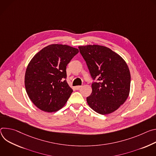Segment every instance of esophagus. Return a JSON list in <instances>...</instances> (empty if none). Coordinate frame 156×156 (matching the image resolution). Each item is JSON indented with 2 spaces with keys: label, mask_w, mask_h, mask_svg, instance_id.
<instances>
[{
  "label": "esophagus",
  "mask_w": 156,
  "mask_h": 156,
  "mask_svg": "<svg viewBox=\"0 0 156 156\" xmlns=\"http://www.w3.org/2000/svg\"><path fill=\"white\" fill-rule=\"evenodd\" d=\"M82 87V86H80V85H79V86H76V87H75V89H76V90H79L80 87Z\"/></svg>",
  "instance_id": "esophagus-1"
}]
</instances>
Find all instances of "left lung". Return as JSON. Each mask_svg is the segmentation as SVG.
<instances>
[{"label":"left lung","mask_w":156,"mask_h":156,"mask_svg":"<svg viewBox=\"0 0 156 156\" xmlns=\"http://www.w3.org/2000/svg\"><path fill=\"white\" fill-rule=\"evenodd\" d=\"M79 49L93 79L92 94L87 97L88 105L101 115L115 112L129 93L131 76L126 62L105 46L87 45Z\"/></svg>","instance_id":"8db88e82"}]
</instances>
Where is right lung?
I'll return each mask as SVG.
<instances>
[{"mask_svg": "<svg viewBox=\"0 0 156 156\" xmlns=\"http://www.w3.org/2000/svg\"><path fill=\"white\" fill-rule=\"evenodd\" d=\"M78 53L77 48L55 44L32 58L26 70L25 85L29 98L39 109L53 112L65 105L73 92L66 80V66Z\"/></svg>", "mask_w": 156, "mask_h": 156, "instance_id": "right-lung-1", "label": "right lung"}]
</instances>
